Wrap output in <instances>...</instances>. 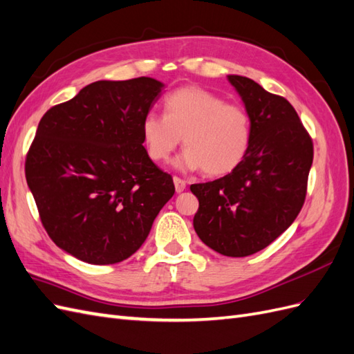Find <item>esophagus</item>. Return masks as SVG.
Wrapping results in <instances>:
<instances>
[{
	"instance_id": "obj_1",
	"label": "esophagus",
	"mask_w": 354,
	"mask_h": 354,
	"mask_svg": "<svg viewBox=\"0 0 354 354\" xmlns=\"http://www.w3.org/2000/svg\"><path fill=\"white\" fill-rule=\"evenodd\" d=\"M173 180H174L176 192H177V194H181V192H183V190L186 189V181H185L183 178H180V177H174Z\"/></svg>"
}]
</instances>
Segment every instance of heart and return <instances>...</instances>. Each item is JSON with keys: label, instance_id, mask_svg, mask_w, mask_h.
I'll return each mask as SVG.
<instances>
[{"label": "heart", "instance_id": "obj_1", "mask_svg": "<svg viewBox=\"0 0 354 354\" xmlns=\"http://www.w3.org/2000/svg\"><path fill=\"white\" fill-rule=\"evenodd\" d=\"M146 152L155 162H167L178 147L186 146L174 165L217 177L236 169L250 151L252 124L242 104L226 103L220 95L196 85L171 93L164 115L147 113L142 121Z\"/></svg>", "mask_w": 354, "mask_h": 354}]
</instances>
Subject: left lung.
Returning <instances> with one entry per match:
<instances>
[{"label": "left lung", "mask_w": 354, "mask_h": 354, "mask_svg": "<svg viewBox=\"0 0 354 354\" xmlns=\"http://www.w3.org/2000/svg\"><path fill=\"white\" fill-rule=\"evenodd\" d=\"M227 80L251 116V146L227 176L190 186L199 201L194 227L211 250L246 257L281 236L301 211L313 142L286 99L246 77Z\"/></svg>", "instance_id": "obj_1"}]
</instances>
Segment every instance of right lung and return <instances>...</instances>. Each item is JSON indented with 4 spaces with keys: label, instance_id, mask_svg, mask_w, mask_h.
Listing matches in <instances>:
<instances>
[{
    "label": "right lung",
    "instance_id": "right-lung-1",
    "mask_svg": "<svg viewBox=\"0 0 354 354\" xmlns=\"http://www.w3.org/2000/svg\"><path fill=\"white\" fill-rule=\"evenodd\" d=\"M162 88L149 77L95 81L41 118L26 181L48 236L75 259L131 257L173 198V177L152 162L142 136Z\"/></svg>",
    "mask_w": 354,
    "mask_h": 354
}]
</instances>
